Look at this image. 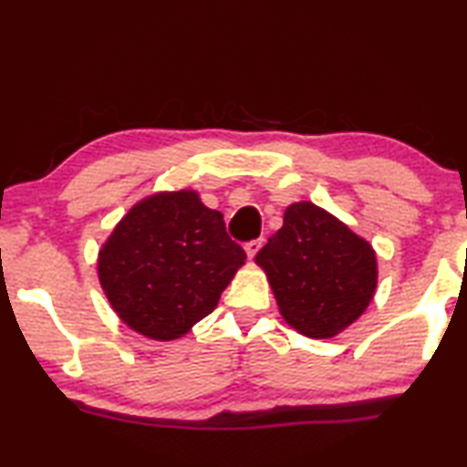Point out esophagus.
Here are the masks:
<instances>
[{
    "mask_svg": "<svg viewBox=\"0 0 467 467\" xmlns=\"http://www.w3.org/2000/svg\"><path fill=\"white\" fill-rule=\"evenodd\" d=\"M260 247H262V239H254V241H247V243H245V252H247V255H249V258H254V255L260 252Z\"/></svg>",
    "mask_w": 467,
    "mask_h": 467,
    "instance_id": "esophagus-1",
    "label": "esophagus"
}]
</instances>
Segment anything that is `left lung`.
<instances>
[{"label":"left lung","mask_w":467,"mask_h":467,"mask_svg":"<svg viewBox=\"0 0 467 467\" xmlns=\"http://www.w3.org/2000/svg\"><path fill=\"white\" fill-rule=\"evenodd\" d=\"M287 324L311 338H332L366 311L377 287V258L313 202L285 209L284 226L255 255Z\"/></svg>","instance_id":"obj_1"}]
</instances>
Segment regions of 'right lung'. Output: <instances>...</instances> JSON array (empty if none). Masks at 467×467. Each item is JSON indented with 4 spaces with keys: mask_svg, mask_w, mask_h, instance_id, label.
Wrapping results in <instances>:
<instances>
[{
    "mask_svg": "<svg viewBox=\"0 0 467 467\" xmlns=\"http://www.w3.org/2000/svg\"><path fill=\"white\" fill-rule=\"evenodd\" d=\"M245 252L192 190L137 202L99 252V281L124 324L173 340L207 317Z\"/></svg>",
    "mask_w": 467,
    "mask_h": 467,
    "instance_id": "obj_1",
    "label": "right lung"
}]
</instances>
